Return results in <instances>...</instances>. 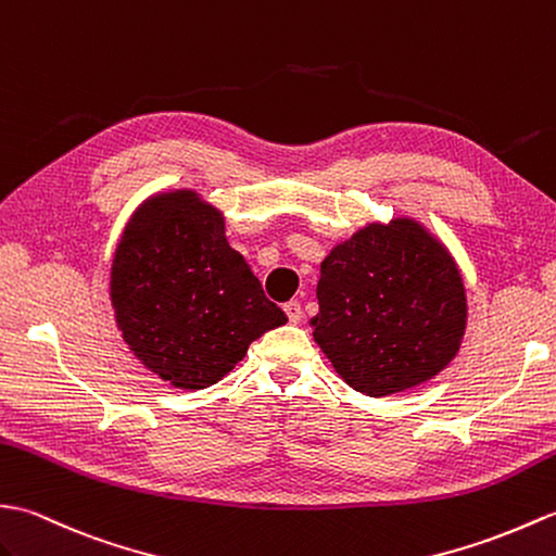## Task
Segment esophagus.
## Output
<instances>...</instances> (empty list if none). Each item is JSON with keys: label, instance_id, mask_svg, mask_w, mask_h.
<instances>
[{"label": "esophagus", "instance_id": "esophagus-1", "mask_svg": "<svg viewBox=\"0 0 556 556\" xmlns=\"http://www.w3.org/2000/svg\"><path fill=\"white\" fill-rule=\"evenodd\" d=\"M286 314L290 318V324H300V320H302V304L298 300H290L286 304Z\"/></svg>", "mask_w": 556, "mask_h": 556}]
</instances>
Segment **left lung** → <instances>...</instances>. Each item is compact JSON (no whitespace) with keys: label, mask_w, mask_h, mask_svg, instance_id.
<instances>
[{"label":"left lung","mask_w":556,"mask_h":556,"mask_svg":"<svg viewBox=\"0 0 556 556\" xmlns=\"http://www.w3.org/2000/svg\"><path fill=\"white\" fill-rule=\"evenodd\" d=\"M314 340L340 378L368 397L438 376L466 328L454 258L412 218L371 224L338 244L316 288Z\"/></svg>","instance_id":"obj_1"}]
</instances>
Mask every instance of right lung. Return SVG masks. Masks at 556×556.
Instances as JSON below:
<instances>
[{
  "instance_id": "add662e5",
  "label": "right lung",
  "mask_w": 556,
  "mask_h": 556,
  "mask_svg": "<svg viewBox=\"0 0 556 556\" xmlns=\"http://www.w3.org/2000/svg\"><path fill=\"white\" fill-rule=\"evenodd\" d=\"M111 304L132 354L182 390L214 386L252 340L288 320L228 244L218 208L192 190L135 212L111 264Z\"/></svg>"
}]
</instances>
